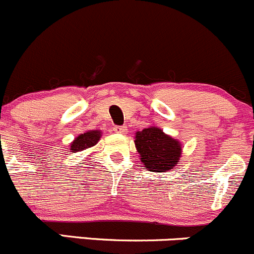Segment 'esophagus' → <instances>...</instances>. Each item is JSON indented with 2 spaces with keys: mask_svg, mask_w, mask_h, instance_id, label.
I'll list each match as a JSON object with an SVG mask.
<instances>
[{
  "mask_svg": "<svg viewBox=\"0 0 254 254\" xmlns=\"http://www.w3.org/2000/svg\"><path fill=\"white\" fill-rule=\"evenodd\" d=\"M114 131L118 132V134H125L127 132V127H114Z\"/></svg>",
  "mask_w": 254,
  "mask_h": 254,
  "instance_id": "obj_1",
  "label": "esophagus"
}]
</instances>
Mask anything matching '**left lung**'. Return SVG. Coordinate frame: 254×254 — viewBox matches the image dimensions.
<instances>
[{
	"instance_id": "1",
	"label": "left lung",
	"mask_w": 254,
	"mask_h": 254,
	"mask_svg": "<svg viewBox=\"0 0 254 254\" xmlns=\"http://www.w3.org/2000/svg\"><path fill=\"white\" fill-rule=\"evenodd\" d=\"M135 146L141 162L149 172L165 173L174 169L180 161L181 143L157 127H146L137 131Z\"/></svg>"
}]
</instances>
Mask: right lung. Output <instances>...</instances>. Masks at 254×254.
I'll use <instances>...</instances> for the list:
<instances>
[{
	"mask_svg": "<svg viewBox=\"0 0 254 254\" xmlns=\"http://www.w3.org/2000/svg\"><path fill=\"white\" fill-rule=\"evenodd\" d=\"M101 137V131L100 130H90V131L84 132V134L79 135L73 142L69 146L70 152L75 153V152H81L84 149H87L92 146H95L96 143L100 141Z\"/></svg>",
	"mask_w": 254,
	"mask_h": 254,
	"instance_id": "obj_1",
	"label": "right lung"
}]
</instances>
